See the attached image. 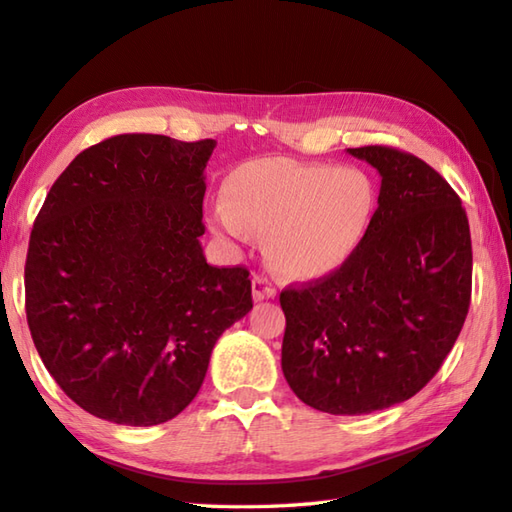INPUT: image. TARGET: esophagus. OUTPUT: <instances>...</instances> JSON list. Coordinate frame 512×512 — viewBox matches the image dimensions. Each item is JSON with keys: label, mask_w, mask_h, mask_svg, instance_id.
<instances>
[{"label": "esophagus", "mask_w": 512, "mask_h": 512, "mask_svg": "<svg viewBox=\"0 0 512 512\" xmlns=\"http://www.w3.org/2000/svg\"><path fill=\"white\" fill-rule=\"evenodd\" d=\"M277 296V287L272 285V281L264 274H255L253 277V298L257 300H266V298H274Z\"/></svg>", "instance_id": "34e87169"}]
</instances>
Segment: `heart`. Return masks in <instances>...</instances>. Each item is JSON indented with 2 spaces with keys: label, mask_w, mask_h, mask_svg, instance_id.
<instances>
[{
  "label": "heart",
  "mask_w": 512,
  "mask_h": 512,
  "mask_svg": "<svg viewBox=\"0 0 512 512\" xmlns=\"http://www.w3.org/2000/svg\"><path fill=\"white\" fill-rule=\"evenodd\" d=\"M212 207L216 227L235 240L268 233L272 266L298 281L342 268L355 255L376 212V186L359 168L255 157L225 183Z\"/></svg>",
  "instance_id": "b5f03b06"
}]
</instances>
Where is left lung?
Segmentation results:
<instances>
[{"mask_svg":"<svg viewBox=\"0 0 512 512\" xmlns=\"http://www.w3.org/2000/svg\"><path fill=\"white\" fill-rule=\"evenodd\" d=\"M381 175L368 235L329 277L281 292V368L305 404L365 415L413 398L467 318L471 235L435 168L391 147L348 149Z\"/></svg>","mask_w":512,"mask_h":512,"instance_id":"left-lung-1","label":"left lung"}]
</instances>
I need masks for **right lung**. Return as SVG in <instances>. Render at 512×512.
I'll list each match as a JSON object with an SVG mask.
<instances>
[{"instance_id": "1", "label": "right lung", "mask_w": 512, "mask_h": 512, "mask_svg": "<svg viewBox=\"0 0 512 512\" xmlns=\"http://www.w3.org/2000/svg\"><path fill=\"white\" fill-rule=\"evenodd\" d=\"M216 140L121 134L51 186L25 259V313L47 372L90 415L155 426L199 393L253 309L244 266H209L205 166Z\"/></svg>"}]
</instances>
